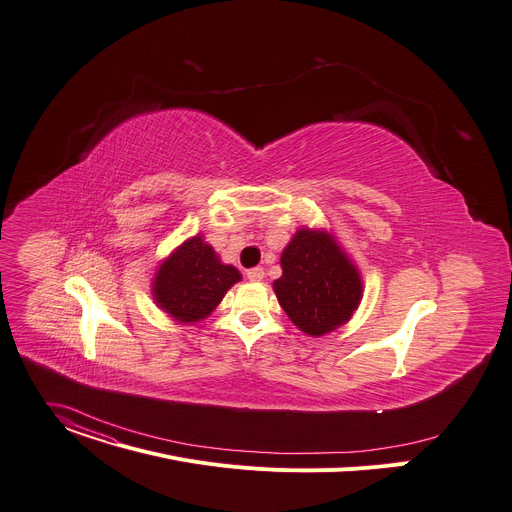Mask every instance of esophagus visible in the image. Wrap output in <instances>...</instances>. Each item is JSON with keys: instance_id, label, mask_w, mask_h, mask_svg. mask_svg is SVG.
Listing matches in <instances>:
<instances>
[{"instance_id": "esophagus-1", "label": "esophagus", "mask_w": 512, "mask_h": 512, "mask_svg": "<svg viewBox=\"0 0 512 512\" xmlns=\"http://www.w3.org/2000/svg\"><path fill=\"white\" fill-rule=\"evenodd\" d=\"M263 275H265V271H263L261 267H251V269H247V277H249L251 282H261Z\"/></svg>"}]
</instances>
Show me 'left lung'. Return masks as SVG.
<instances>
[{
    "label": "left lung",
    "mask_w": 512,
    "mask_h": 512,
    "mask_svg": "<svg viewBox=\"0 0 512 512\" xmlns=\"http://www.w3.org/2000/svg\"><path fill=\"white\" fill-rule=\"evenodd\" d=\"M273 282L280 306L296 327L322 337L345 324L361 302V275L327 230L300 228L282 253Z\"/></svg>",
    "instance_id": "obj_1"
}]
</instances>
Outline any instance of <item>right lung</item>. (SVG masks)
<instances>
[{
    "label": "right lung",
    "instance_id": "right-lung-1",
    "mask_svg": "<svg viewBox=\"0 0 512 512\" xmlns=\"http://www.w3.org/2000/svg\"><path fill=\"white\" fill-rule=\"evenodd\" d=\"M239 280V269L224 265L214 249L196 235L159 265L153 298L173 320L190 324L206 318Z\"/></svg>",
    "mask_w": 512,
    "mask_h": 512
}]
</instances>
